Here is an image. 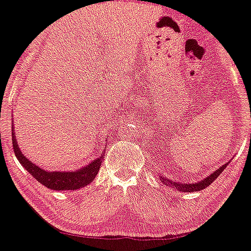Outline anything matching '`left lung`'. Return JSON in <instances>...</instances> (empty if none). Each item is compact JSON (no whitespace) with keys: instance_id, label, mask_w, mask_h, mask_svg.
Here are the masks:
<instances>
[{"instance_id":"1","label":"left lung","mask_w":251,"mask_h":251,"mask_svg":"<svg viewBox=\"0 0 251 251\" xmlns=\"http://www.w3.org/2000/svg\"><path fill=\"white\" fill-rule=\"evenodd\" d=\"M226 165H229V163L224 164V165H222L220 169H217L214 174H211L209 176V177L204 178L203 180L198 181V183H194V184H181V183H178V181H174V180H170L168 178L165 177H159L160 179H162L163 183H166L168 185L171 186V188L174 189H177L179 190V191H183V192H195V191H201V190L208 188L211 183H214V180L216 178L220 176L222 172H223V170L226 168Z\"/></svg>"}]
</instances>
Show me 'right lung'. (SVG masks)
I'll use <instances>...</instances> for the list:
<instances>
[{"label": "right lung", "mask_w": 251, "mask_h": 251, "mask_svg": "<svg viewBox=\"0 0 251 251\" xmlns=\"http://www.w3.org/2000/svg\"><path fill=\"white\" fill-rule=\"evenodd\" d=\"M11 142H13V149L14 152H15L16 158L24 165V168L35 179L39 180L42 185H45L46 188L51 190H59V191H62V190H76L83 188V186L87 185L91 181H93L96 176L98 175V172H99L100 165H101V159L103 157L101 154V157L98 158V159L92 162L91 164H88L86 168L75 170L73 172H48L46 170L36 166L35 164L31 163L30 160H28L22 154L13 132H11Z\"/></svg>", "instance_id": "obj_1"}]
</instances>
